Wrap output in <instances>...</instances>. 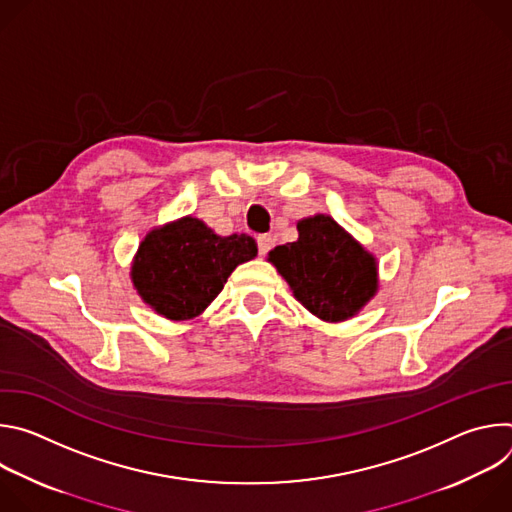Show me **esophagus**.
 <instances>
[{"label":"esophagus","mask_w":512,"mask_h":512,"mask_svg":"<svg viewBox=\"0 0 512 512\" xmlns=\"http://www.w3.org/2000/svg\"><path fill=\"white\" fill-rule=\"evenodd\" d=\"M257 247H259V255H267L273 247V239L271 235H259L257 237Z\"/></svg>","instance_id":"obj_1"}]
</instances>
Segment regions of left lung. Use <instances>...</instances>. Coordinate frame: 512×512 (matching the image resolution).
Listing matches in <instances>:
<instances>
[{"instance_id": "obj_1", "label": "left lung", "mask_w": 512, "mask_h": 512, "mask_svg": "<svg viewBox=\"0 0 512 512\" xmlns=\"http://www.w3.org/2000/svg\"><path fill=\"white\" fill-rule=\"evenodd\" d=\"M298 233V241L269 251L296 300L324 322L358 314L377 294V259L328 214L302 218Z\"/></svg>"}]
</instances>
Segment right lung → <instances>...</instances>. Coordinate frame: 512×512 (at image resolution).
Returning a JSON list of instances; mask_svg holds the SVG:
<instances>
[{"mask_svg":"<svg viewBox=\"0 0 512 512\" xmlns=\"http://www.w3.org/2000/svg\"><path fill=\"white\" fill-rule=\"evenodd\" d=\"M249 235L221 237L184 216L145 235L131 265L141 300L168 320H190L221 294L237 265L255 259Z\"/></svg>","mask_w":512,"mask_h":512,"instance_id":"right-lung-1","label":"right lung"}]
</instances>
